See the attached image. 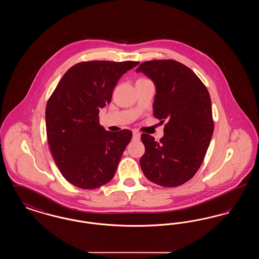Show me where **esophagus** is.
Instances as JSON below:
<instances>
[{
    "label": "esophagus",
    "mask_w": 259,
    "mask_h": 259,
    "mask_svg": "<svg viewBox=\"0 0 259 259\" xmlns=\"http://www.w3.org/2000/svg\"><path fill=\"white\" fill-rule=\"evenodd\" d=\"M140 138H141V135H140V133H138V132H133V140L134 141H139L140 140Z\"/></svg>",
    "instance_id": "esophagus-1"
}]
</instances>
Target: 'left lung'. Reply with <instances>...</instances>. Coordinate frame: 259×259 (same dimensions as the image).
I'll return each instance as SVG.
<instances>
[{"label": "left lung", "mask_w": 259, "mask_h": 259, "mask_svg": "<svg viewBox=\"0 0 259 259\" xmlns=\"http://www.w3.org/2000/svg\"><path fill=\"white\" fill-rule=\"evenodd\" d=\"M136 72L154 82L153 114L160 123L167 120L159 142L141 136L146 148L142 170L156 185H184L200 168L213 133L209 91L192 70L175 60L144 62Z\"/></svg>", "instance_id": "1"}]
</instances>
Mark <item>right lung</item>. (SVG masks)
Returning <instances> with one entry per match:
<instances>
[{"label": "right lung", "instance_id": "add662e5", "mask_svg": "<svg viewBox=\"0 0 259 259\" xmlns=\"http://www.w3.org/2000/svg\"><path fill=\"white\" fill-rule=\"evenodd\" d=\"M135 61L80 62L71 67L46 108L50 151L62 176L72 185L93 189L113 178L132 132L106 131L99 111Z\"/></svg>", "mask_w": 259, "mask_h": 259}]
</instances>
